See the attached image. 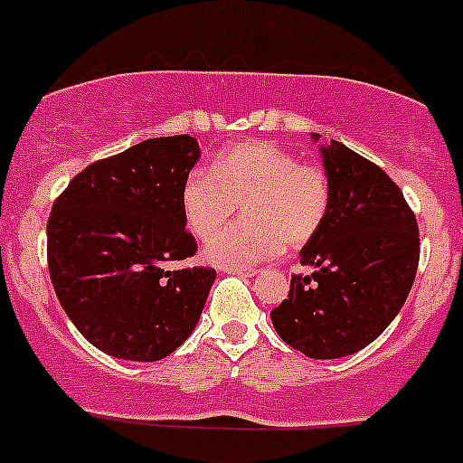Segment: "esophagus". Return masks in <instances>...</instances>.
Returning <instances> with one entry per match:
<instances>
[{"label":"esophagus","mask_w":463,"mask_h":463,"mask_svg":"<svg viewBox=\"0 0 463 463\" xmlns=\"http://www.w3.org/2000/svg\"><path fill=\"white\" fill-rule=\"evenodd\" d=\"M223 271L250 278V276H255V273H258V269H250V267H223Z\"/></svg>","instance_id":"obj_1"}]
</instances>
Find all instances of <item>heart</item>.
<instances>
[{
    "instance_id": "b5f03b06",
    "label": "heart",
    "mask_w": 463,
    "mask_h": 463,
    "mask_svg": "<svg viewBox=\"0 0 463 463\" xmlns=\"http://www.w3.org/2000/svg\"><path fill=\"white\" fill-rule=\"evenodd\" d=\"M330 203V176L321 165L264 140L228 146L213 169H192L181 187L187 228L199 240H210L237 205L244 210V219L205 249V258L223 267L269 260L285 244L303 249L323 228Z\"/></svg>"
}]
</instances>
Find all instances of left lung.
I'll use <instances>...</instances> for the list:
<instances>
[{"mask_svg": "<svg viewBox=\"0 0 463 463\" xmlns=\"http://www.w3.org/2000/svg\"><path fill=\"white\" fill-rule=\"evenodd\" d=\"M321 154L330 213L300 250V264L314 271L291 276L271 321L303 355L335 360L362 351L396 318L414 285L420 241L414 210L383 167L336 140Z\"/></svg>", "mask_w": 463, "mask_h": 463, "instance_id": "8db88e82", "label": "left lung"}]
</instances>
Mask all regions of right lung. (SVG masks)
Here are the masks:
<instances>
[{"instance_id": "1", "label": "right lung", "mask_w": 463, "mask_h": 463, "mask_svg": "<svg viewBox=\"0 0 463 463\" xmlns=\"http://www.w3.org/2000/svg\"><path fill=\"white\" fill-rule=\"evenodd\" d=\"M194 137L145 140L76 174L47 222L52 285L80 335L112 357L156 362L194 330L217 271L183 267L196 253L181 187Z\"/></svg>"}]
</instances>
